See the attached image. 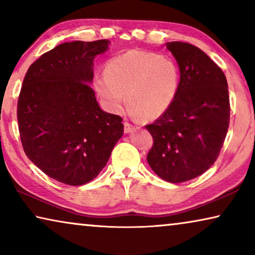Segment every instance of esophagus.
Wrapping results in <instances>:
<instances>
[{"label":"esophagus","mask_w":255,"mask_h":255,"mask_svg":"<svg viewBox=\"0 0 255 255\" xmlns=\"http://www.w3.org/2000/svg\"><path fill=\"white\" fill-rule=\"evenodd\" d=\"M134 125H132L131 123H128V122H124V131L127 132V133H130L134 130Z\"/></svg>","instance_id":"esophagus-1"}]
</instances>
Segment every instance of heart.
<instances>
[{
    "label": "heart",
    "mask_w": 255,
    "mask_h": 255,
    "mask_svg": "<svg viewBox=\"0 0 255 255\" xmlns=\"http://www.w3.org/2000/svg\"><path fill=\"white\" fill-rule=\"evenodd\" d=\"M179 84V68L172 58L145 50L110 58L93 83L108 112H120L127 99L131 113L145 121L156 120L170 108Z\"/></svg>",
    "instance_id": "obj_1"
}]
</instances>
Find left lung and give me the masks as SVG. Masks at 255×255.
<instances>
[{
	"label": "left lung",
	"mask_w": 255,
	"mask_h": 255,
	"mask_svg": "<svg viewBox=\"0 0 255 255\" xmlns=\"http://www.w3.org/2000/svg\"><path fill=\"white\" fill-rule=\"evenodd\" d=\"M167 48L179 65L175 101L146 128L153 136L147 162L162 179L183 183L200 176L219 157L230 123V100L224 73L191 43Z\"/></svg>",
	"instance_id": "obj_1"
}]
</instances>
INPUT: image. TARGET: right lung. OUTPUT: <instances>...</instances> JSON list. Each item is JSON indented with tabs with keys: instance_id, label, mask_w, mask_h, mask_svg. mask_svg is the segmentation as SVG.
Segmentation results:
<instances>
[{
	"instance_id": "obj_1",
	"label": "right lung",
	"mask_w": 255,
	"mask_h": 255,
	"mask_svg": "<svg viewBox=\"0 0 255 255\" xmlns=\"http://www.w3.org/2000/svg\"><path fill=\"white\" fill-rule=\"evenodd\" d=\"M108 40L61 43L42 54L25 75L17 103L26 156L66 185L93 180L123 135L119 115L101 110L90 83L93 60Z\"/></svg>"
}]
</instances>
